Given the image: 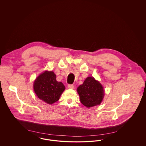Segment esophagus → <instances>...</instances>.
Segmentation results:
<instances>
[{
    "instance_id": "esophagus-1",
    "label": "esophagus",
    "mask_w": 146,
    "mask_h": 146,
    "mask_svg": "<svg viewBox=\"0 0 146 146\" xmlns=\"http://www.w3.org/2000/svg\"><path fill=\"white\" fill-rule=\"evenodd\" d=\"M68 88L73 89L74 88V86L73 85H72V84H69V85H68Z\"/></svg>"
}]
</instances>
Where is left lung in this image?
<instances>
[{
    "label": "left lung",
    "instance_id": "obj_1",
    "mask_svg": "<svg viewBox=\"0 0 146 146\" xmlns=\"http://www.w3.org/2000/svg\"><path fill=\"white\" fill-rule=\"evenodd\" d=\"M80 102L88 108L100 104L104 97V90L101 83L94 77L88 76L77 88Z\"/></svg>",
    "mask_w": 146,
    "mask_h": 146
}]
</instances>
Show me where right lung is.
<instances>
[{
    "mask_svg": "<svg viewBox=\"0 0 146 146\" xmlns=\"http://www.w3.org/2000/svg\"><path fill=\"white\" fill-rule=\"evenodd\" d=\"M33 88L38 97L50 104L57 101L65 90L62 83L56 80L52 71H45L40 74L35 80Z\"/></svg>",
    "mask_w": 146,
    "mask_h": 146,
    "instance_id": "obj_1",
    "label": "right lung"
}]
</instances>
